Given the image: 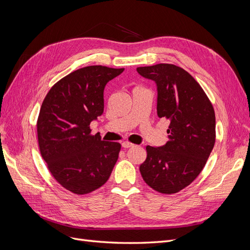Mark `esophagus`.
<instances>
[{"label":"esophagus","mask_w":250,"mask_h":250,"mask_svg":"<svg viewBox=\"0 0 250 250\" xmlns=\"http://www.w3.org/2000/svg\"><path fill=\"white\" fill-rule=\"evenodd\" d=\"M122 146H123L124 148H130V147L134 146V144L131 143V142H128V141H125V142L122 143Z\"/></svg>","instance_id":"esophagus-1"}]
</instances>
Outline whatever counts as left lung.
I'll return each instance as SVG.
<instances>
[{
	"mask_svg": "<svg viewBox=\"0 0 250 250\" xmlns=\"http://www.w3.org/2000/svg\"><path fill=\"white\" fill-rule=\"evenodd\" d=\"M137 71L156 82L158 116L170 123L169 141L146 146L140 172L150 188L173 194L197 178L210 157L216 138L214 108L195 79L180 66L160 63Z\"/></svg>",
	"mask_w": 250,
	"mask_h": 250,
	"instance_id": "8db88e82",
	"label": "left lung"
}]
</instances>
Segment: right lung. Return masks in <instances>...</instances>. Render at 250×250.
<instances>
[{
  "label": "right lung",
  "instance_id": "1",
  "mask_svg": "<svg viewBox=\"0 0 250 250\" xmlns=\"http://www.w3.org/2000/svg\"><path fill=\"white\" fill-rule=\"evenodd\" d=\"M125 68L91 65L62 78L47 92L37 119L42 157L62 187L87 194L108 181L122 146L91 135L104 112V89Z\"/></svg>",
  "mask_w": 250,
  "mask_h": 250
}]
</instances>
